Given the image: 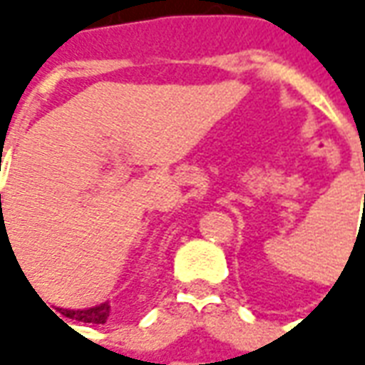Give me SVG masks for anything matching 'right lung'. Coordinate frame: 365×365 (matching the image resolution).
<instances>
[{
    "label": "right lung",
    "mask_w": 365,
    "mask_h": 365,
    "mask_svg": "<svg viewBox=\"0 0 365 365\" xmlns=\"http://www.w3.org/2000/svg\"><path fill=\"white\" fill-rule=\"evenodd\" d=\"M109 311H111V307L107 303H101V305L90 307V309H64V314L68 319H74V321L103 324L109 319Z\"/></svg>",
    "instance_id": "add662e5"
}]
</instances>
